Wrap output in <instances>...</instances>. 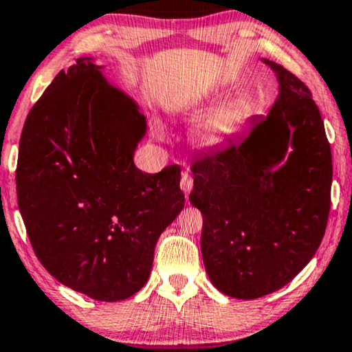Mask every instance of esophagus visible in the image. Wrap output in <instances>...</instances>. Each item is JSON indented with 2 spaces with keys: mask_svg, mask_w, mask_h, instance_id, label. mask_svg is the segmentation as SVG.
<instances>
[{
  "mask_svg": "<svg viewBox=\"0 0 352 352\" xmlns=\"http://www.w3.org/2000/svg\"><path fill=\"white\" fill-rule=\"evenodd\" d=\"M192 187H194V179H192V176L182 175V177H181V190L187 195V194H190Z\"/></svg>",
  "mask_w": 352,
  "mask_h": 352,
  "instance_id": "1",
  "label": "esophagus"
}]
</instances>
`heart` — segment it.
Listing matches in <instances>:
<instances>
[{
    "instance_id": "heart-1",
    "label": "heart",
    "mask_w": 352,
    "mask_h": 352,
    "mask_svg": "<svg viewBox=\"0 0 352 352\" xmlns=\"http://www.w3.org/2000/svg\"><path fill=\"white\" fill-rule=\"evenodd\" d=\"M219 96L221 94L216 91H206L194 99L190 107L204 109L205 105L214 102ZM248 110L247 102L242 99H229L206 110L197 118L194 128H192V138L195 144L204 148L221 147L235 136L240 124L248 117ZM153 134L162 139L165 136V131L160 124H153Z\"/></svg>"
}]
</instances>
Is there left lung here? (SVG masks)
Segmentation results:
<instances>
[{
    "mask_svg": "<svg viewBox=\"0 0 352 352\" xmlns=\"http://www.w3.org/2000/svg\"><path fill=\"white\" fill-rule=\"evenodd\" d=\"M266 117L240 141L200 155L189 200L204 216L201 256L213 285L237 300L285 287L314 256L330 213L331 151L311 91L282 65Z\"/></svg>",
    "mask_w": 352,
    "mask_h": 352,
    "instance_id": "8db88e82",
    "label": "left lung"
}]
</instances>
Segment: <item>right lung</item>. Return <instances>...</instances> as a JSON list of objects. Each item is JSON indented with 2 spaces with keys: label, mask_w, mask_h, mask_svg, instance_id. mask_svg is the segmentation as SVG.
Instances as JSON below:
<instances>
[{
  "label": "right lung",
  "mask_w": 352,
  "mask_h": 352,
  "mask_svg": "<svg viewBox=\"0 0 352 352\" xmlns=\"http://www.w3.org/2000/svg\"><path fill=\"white\" fill-rule=\"evenodd\" d=\"M104 65L60 70L23 124L17 201L36 258L65 287L122 301L146 285L163 230L184 208L181 170L134 165L147 133L131 96Z\"/></svg>",
  "instance_id": "1"
}]
</instances>
